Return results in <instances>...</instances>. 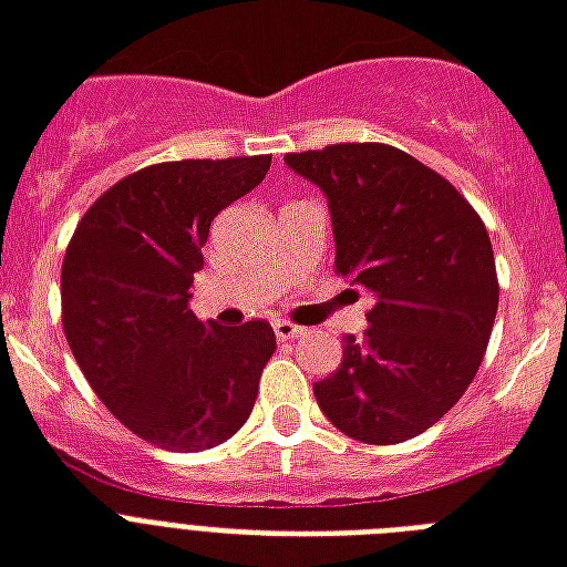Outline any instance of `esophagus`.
<instances>
[{"label":"esophagus","mask_w":567,"mask_h":567,"mask_svg":"<svg viewBox=\"0 0 567 567\" xmlns=\"http://www.w3.org/2000/svg\"><path fill=\"white\" fill-rule=\"evenodd\" d=\"M271 328H275V337H278L280 343H284V340H292V337H301V333H305V328H301V324H292V322H287V319H278V322L271 324Z\"/></svg>","instance_id":"1"}]
</instances>
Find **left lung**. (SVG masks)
<instances>
[{
  "mask_svg": "<svg viewBox=\"0 0 567 567\" xmlns=\"http://www.w3.org/2000/svg\"><path fill=\"white\" fill-rule=\"evenodd\" d=\"M284 159L328 197L337 275L372 296L363 343L343 337L316 402L354 441L416 437L464 396L488 349L499 301L488 230L450 179L390 144Z\"/></svg>",
  "mask_w": 567,
  "mask_h": 567,
  "instance_id": "obj_1",
  "label": "left lung"
}]
</instances>
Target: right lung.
Here are the masks:
<instances>
[{"mask_svg": "<svg viewBox=\"0 0 567 567\" xmlns=\"http://www.w3.org/2000/svg\"><path fill=\"white\" fill-rule=\"evenodd\" d=\"M271 156L159 162L87 206L61 266V324L103 405L142 441L213 450L251 416L269 322L221 328L188 310L209 224Z\"/></svg>", "mask_w": 567, "mask_h": 567, "instance_id": "1", "label": "right lung"}]
</instances>
